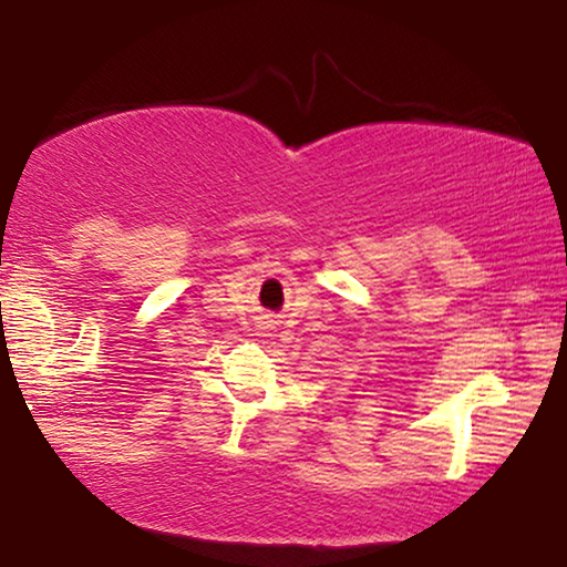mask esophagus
Listing matches in <instances>:
<instances>
[{
    "mask_svg": "<svg viewBox=\"0 0 567 567\" xmlns=\"http://www.w3.org/2000/svg\"><path fill=\"white\" fill-rule=\"evenodd\" d=\"M274 324H276L274 315H262V317H260V324H258V328H260V330H274Z\"/></svg>",
    "mask_w": 567,
    "mask_h": 567,
    "instance_id": "esophagus-1",
    "label": "esophagus"
}]
</instances>
